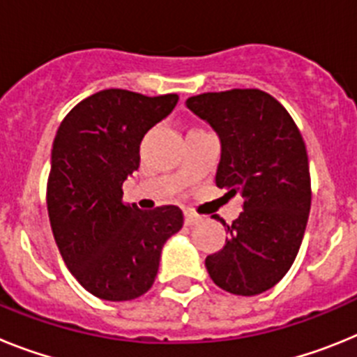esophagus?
<instances>
[{
	"label": "esophagus",
	"instance_id": "1",
	"mask_svg": "<svg viewBox=\"0 0 357 357\" xmlns=\"http://www.w3.org/2000/svg\"><path fill=\"white\" fill-rule=\"evenodd\" d=\"M184 222L185 225H195V223L200 222V216L197 213H193L191 209H185L184 211Z\"/></svg>",
	"mask_w": 357,
	"mask_h": 357
}]
</instances>
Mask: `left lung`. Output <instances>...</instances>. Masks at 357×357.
<instances>
[{
  "label": "left lung",
  "mask_w": 357,
  "mask_h": 357,
  "mask_svg": "<svg viewBox=\"0 0 357 357\" xmlns=\"http://www.w3.org/2000/svg\"><path fill=\"white\" fill-rule=\"evenodd\" d=\"M222 141L216 185L243 197V213L225 223L222 250L207 255L214 284L252 296L288 273L302 245L311 175L302 134L288 110L261 89L204 93L185 100Z\"/></svg>",
  "instance_id": "left-lung-1"
}]
</instances>
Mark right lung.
<instances>
[{
    "instance_id": "add662e5",
    "label": "right lung",
    "mask_w": 357,
    "mask_h": 357,
    "mask_svg": "<svg viewBox=\"0 0 357 357\" xmlns=\"http://www.w3.org/2000/svg\"><path fill=\"white\" fill-rule=\"evenodd\" d=\"M178 102L105 89L73 107L56 130L46 206L53 238L73 277L98 298L132 301L157 277L160 250L182 229L176 206L151 211L123 202L139 168L144 134Z\"/></svg>"
}]
</instances>
